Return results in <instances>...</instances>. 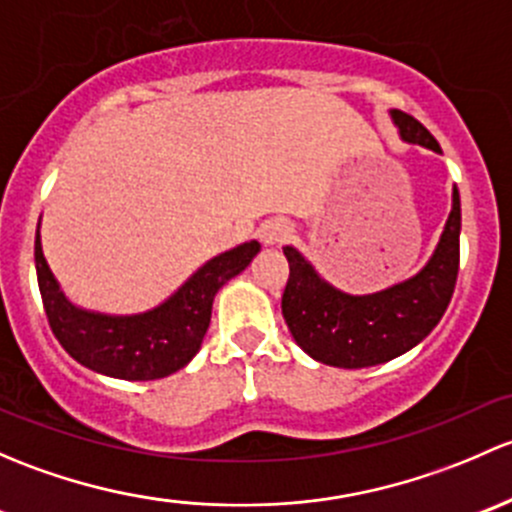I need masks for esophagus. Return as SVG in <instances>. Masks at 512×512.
Returning <instances> with one entry per match:
<instances>
[{"mask_svg":"<svg viewBox=\"0 0 512 512\" xmlns=\"http://www.w3.org/2000/svg\"><path fill=\"white\" fill-rule=\"evenodd\" d=\"M291 234H293V224L288 219H281V217L268 219L258 226V239H261L266 246L283 244V241L291 239Z\"/></svg>","mask_w":512,"mask_h":512,"instance_id":"esophagus-1","label":"esophagus"}]
</instances>
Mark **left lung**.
I'll use <instances>...</instances> for the list:
<instances>
[{
  "label": "left lung",
  "mask_w": 512,
  "mask_h": 512,
  "mask_svg": "<svg viewBox=\"0 0 512 512\" xmlns=\"http://www.w3.org/2000/svg\"><path fill=\"white\" fill-rule=\"evenodd\" d=\"M399 138L441 152L434 135L402 110H392ZM461 199L451 192V212L429 261L404 281L377 293L352 295L325 281L295 246H283L291 266L283 291V318L305 355L342 370H360L404 355L419 345L451 303L458 276Z\"/></svg>",
  "instance_id": "obj_1"
}]
</instances>
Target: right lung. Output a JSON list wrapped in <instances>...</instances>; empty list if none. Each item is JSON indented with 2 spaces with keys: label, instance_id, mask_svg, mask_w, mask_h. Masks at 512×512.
<instances>
[{
  "label": "right lung",
  "instance_id": "add662e5",
  "mask_svg": "<svg viewBox=\"0 0 512 512\" xmlns=\"http://www.w3.org/2000/svg\"><path fill=\"white\" fill-rule=\"evenodd\" d=\"M258 251L261 244L254 239L209 258L170 298L133 315L98 313L73 303L49 268L39 231L34 261L46 318L63 350L105 377L147 382L192 362L212 320L214 295L226 281L239 276Z\"/></svg>",
  "mask_w": 512,
  "mask_h": 512
}]
</instances>
